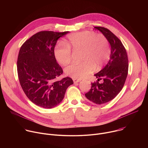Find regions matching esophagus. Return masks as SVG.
<instances>
[{
    "label": "esophagus",
    "mask_w": 148,
    "mask_h": 148,
    "mask_svg": "<svg viewBox=\"0 0 148 148\" xmlns=\"http://www.w3.org/2000/svg\"><path fill=\"white\" fill-rule=\"evenodd\" d=\"M80 81H81V79H73V81H74V83L79 82Z\"/></svg>",
    "instance_id": "1"
}]
</instances>
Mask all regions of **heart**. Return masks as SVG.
I'll return each mask as SVG.
<instances>
[{
  "label": "heart",
  "instance_id": "obj_1",
  "mask_svg": "<svg viewBox=\"0 0 148 148\" xmlns=\"http://www.w3.org/2000/svg\"><path fill=\"white\" fill-rule=\"evenodd\" d=\"M66 45L58 44L54 49L57 61L67 65L72 60V51H81L80 63H72L65 69L67 75L74 79H82L107 64L111 56L108 38L103 34L92 31H82L70 34Z\"/></svg>",
  "mask_w": 148,
  "mask_h": 148
}]
</instances>
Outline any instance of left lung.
<instances>
[{
	"label": "left lung",
	"mask_w": 148,
	"mask_h": 148,
	"mask_svg": "<svg viewBox=\"0 0 148 148\" xmlns=\"http://www.w3.org/2000/svg\"><path fill=\"white\" fill-rule=\"evenodd\" d=\"M106 37L111 47L110 60L102 70L94 75L97 81L91 83V88L85 95L97 104L107 103L113 99L122 89L128 73V58L121 41L110 30L96 26ZM102 80L103 82H99Z\"/></svg>",
	"instance_id": "left-lung-1"
}]
</instances>
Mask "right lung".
<instances>
[{"label": "right lung", "mask_w": 148, "mask_h": 148, "mask_svg": "<svg viewBox=\"0 0 148 148\" xmlns=\"http://www.w3.org/2000/svg\"><path fill=\"white\" fill-rule=\"evenodd\" d=\"M69 33L39 32L27 40L19 50L17 70L20 84L27 98L40 107L57 106L73 84L70 77L56 80L63 71L56 61L54 47L58 39Z\"/></svg>", "instance_id": "right-lung-1"}]
</instances>
